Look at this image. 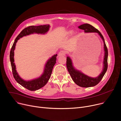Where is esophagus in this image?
I'll return each mask as SVG.
<instances>
[{"mask_svg":"<svg viewBox=\"0 0 121 121\" xmlns=\"http://www.w3.org/2000/svg\"><path fill=\"white\" fill-rule=\"evenodd\" d=\"M65 54V53L64 51H61L59 53V55H58V56H59V57H61V56H64Z\"/></svg>","mask_w":121,"mask_h":121,"instance_id":"34e87169","label":"esophagus"}]
</instances>
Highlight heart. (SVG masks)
Here are the masks:
<instances>
[{"label": "heart", "instance_id": "heart-1", "mask_svg": "<svg viewBox=\"0 0 121 121\" xmlns=\"http://www.w3.org/2000/svg\"><path fill=\"white\" fill-rule=\"evenodd\" d=\"M73 33V30H67L64 33V36H70ZM73 36H76L77 35V34L76 33H74L73 34Z\"/></svg>", "mask_w": 121, "mask_h": 121}]
</instances>
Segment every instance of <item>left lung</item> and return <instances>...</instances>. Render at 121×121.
Listing matches in <instances>:
<instances>
[{"label": "left lung", "mask_w": 121, "mask_h": 121, "mask_svg": "<svg viewBox=\"0 0 121 121\" xmlns=\"http://www.w3.org/2000/svg\"><path fill=\"white\" fill-rule=\"evenodd\" d=\"M80 29L84 30L85 33H96L100 36L104 43V56L103 60V68L100 74L97 77L93 78L89 77L79 70L74 68L73 66L72 60L70 57H67L66 66L68 71L73 81L78 86L83 87H89L95 86L101 81L108 68V49L106 47L104 37L101 33L91 25L85 23L78 26Z\"/></svg>", "instance_id": "8db88e82"}]
</instances>
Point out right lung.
I'll use <instances>...</instances> for the list:
<instances>
[{"label":"right lung","instance_id":"right-lung-1","mask_svg":"<svg viewBox=\"0 0 121 121\" xmlns=\"http://www.w3.org/2000/svg\"><path fill=\"white\" fill-rule=\"evenodd\" d=\"M50 25L49 24L30 26L24 28L16 38L10 51V61L11 63L12 73L14 79L18 83L30 91H35L45 86L49 80L53 67L56 62L57 54L53 55L47 61L43 74L39 77L30 81H25L20 77L16 70V66L14 62V50L18 40L23 36L33 34H45L49 30Z\"/></svg>","mask_w":121,"mask_h":121}]
</instances>
